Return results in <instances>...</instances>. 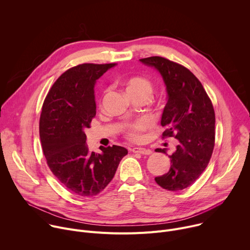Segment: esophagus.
Wrapping results in <instances>:
<instances>
[{"mask_svg": "<svg viewBox=\"0 0 250 250\" xmlns=\"http://www.w3.org/2000/svg\"><path fill=\"white\" fill-rule=\"evenodd\" d=\"M132 152L133 153H139V154H142V155H150L152 154V151L150 149H146V148H138V147H135L132 149Z\"/></svg>", "mask_w": 250, "mask_h": 250, "instance_id": "esophagus-1", "label": "esophagus"}]
</instances>
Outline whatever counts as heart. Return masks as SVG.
<instances>
[{
  "label": "heart",
  "instance_id": "b5f03b06",
  "mask_svg": "<svg viewBox=\"0 0 250 250\" xmlns=\"http://www.w3.org/2000/svg\"><path fill=\"white\" fill-rule=\"evenodd\" d=\"M125 88L128 95L144 94L150 97L153 92L152 82L141 76H135L128 79L125 82ZM149 126V121L147 119H139L133 123H129L125 127L126 136L131 140L140 139V134Z\"/></svg>",
  "mask_w": 250,
  "mask_h": 250
}]
</instances>
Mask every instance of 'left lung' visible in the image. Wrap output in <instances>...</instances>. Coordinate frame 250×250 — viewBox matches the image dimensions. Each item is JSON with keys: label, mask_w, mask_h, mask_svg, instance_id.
Listing matches in <instances>:
<instances>
[{"label": "left lung", "mask_w": 250, "mask_h": 250, "mask_svg": "<svg viewBox=\"0 0 250 250\" xmlns=\"http://www.w3.org/2000/svg\"><path fill=\"white\" fill-rule=\"evenodd\" d=\"M140 62L157 69L168 93L161 125L165 137H175L179 144L169 156L171 168L167 174L156 177L165 189L181 190L202 175L208 167L214 147L215 115L212 103L200 80L185 66L161 57ZM166 154V149H156Z\"/></svg>", "instance_id": "8db88e82"}]
</instances>
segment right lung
<instances>
[{"instance_id":"1","label":"right lung","mask_w":250,"mask_h":250,"mask_svg":"<svg viewBox=\"0 0 250 250\" xmlns=\"http://www.w3.org/2000/svg\"><path fill=\"white\" fill-rule=\"evenodd\" d=\"M116 63H83L69 68L53 83L40 118V137L52 174L71 192L83 198L98 195L113 179L122 158L121 146L90 152L84 130L96 115L94 85Z\"/></svg>"}]
</instances>
